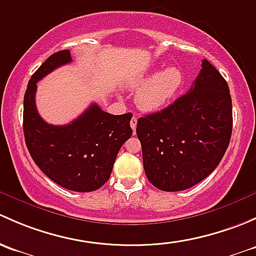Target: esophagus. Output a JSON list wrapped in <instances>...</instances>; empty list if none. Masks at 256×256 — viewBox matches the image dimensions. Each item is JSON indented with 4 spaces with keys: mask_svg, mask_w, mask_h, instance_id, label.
<instances>
[{
    "mask_svg": "<svg viewBox=\"0 0 256 256\" xmlns=\"http://www.w3.org/2000/svg\"><path fill=\"white\" fill-rule=\"evenodd\" d=\"M136 122H138V118H136V117H133L130 120V127L134 132H136Z\"/></svg>",
    "mask_w": 256,
    "mask_h": 256,
    "instance_id": "esophagus-1",
    "label": "esophagus"
}]
</instances>
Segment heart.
I'll return each mask as SVG.
<instances>
[{
	"label": "heart",
	"mask_w": 256,
	"mask_h": 256,
	"mask_svg": "<svg viewBox=\"0 0 256 256\" xmlns=\"http://www.w3.org/2000/svg\"><path fill=\"white\" fill-rule=\"evenodd\" d=\"M184 84V72L178 66H168L155 75H138L128 81L129 88L136 90V102L142 110L156 112L168 106Z\"/></svg>",
	"instance_id": "obj_1"
}]
</instances>
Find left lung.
<instances>
[{
  "label": "left lung",
  "mask_w": 256,
  "mask_h": 256,
  "mask_svg": "<svg viewBox=\"0 0 256 256\" xmlns=\"http://www.w3.org/2000/svg\"><path fill=\"white\" fill-rule=\"evenodd\" d=\"M233 128L226 81L206 59L188 92L136 123L148 180L162 191L187 190L222 160Z\"/></svg>",
  "instance_id": "1"
}]
</instances>
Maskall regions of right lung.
<instances>
[{"instance_id":"add662e5","label":"right lung","mask_w":256,"mask_h":256,"mask_svg":"<svg viewBox=\"0 0 256 256\" xmlns=\"http://www.w3.org/2000/svg\"><path fill=\"white\" fill-rule=\"evenodd\" d=\"M71 60L69 50H60L32 75L23 101V132L32 159L50 180L71 191L91 192L108 181L120 146L133 133V114H110L92 104L69 124L43 120L36 106V82Z\"/></svg>"}]
</instances>
